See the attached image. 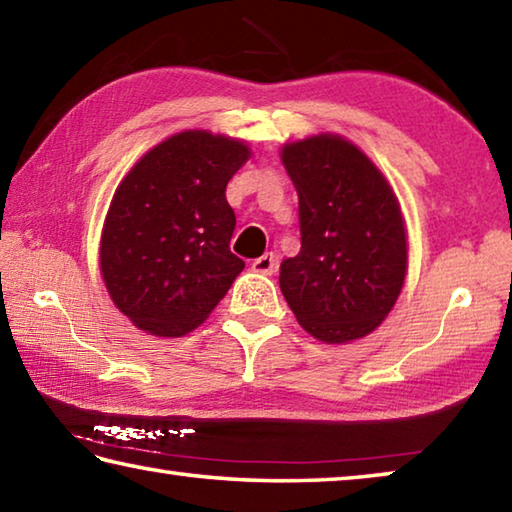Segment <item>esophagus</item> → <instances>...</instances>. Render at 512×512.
I'll return each mask as SVG.
<instances>
[{"label":"esophagus","instance_id":"34e87169","mask_svg":"<svg viewBox=\"0 0 512 512\" xmlns=\"http://www.w3.org/2000/svg\"><path fill=\"white\" fill-rule=\"evenodd\" d=\"M275 266H277V259L273 253H264L262 257L253 259V264H250V268H253L255 273H262V275H273Z\"/></svg>","mask_w":512,"mask_h":512}]
</instances>
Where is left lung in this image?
Masks as SVG:
<instances>
[{
    "mask_svg": "<svg viewBox=\"0 0 512 512\" xmlns=\"http://www.w3.org/2000/svg\"><path fill=\"white\" fill-rule=\"evenodd\" d=\"M282 162L300 219V253L280 266L284 298L318 341L368 336L404 284L400 203L368 155L339 135L284 144Z\"/></svg>",
    "mask_w": 512,
    "mask_h": 512,
    "instance_id": "obj_1",
    "label": "left lung"
}]
</instances>
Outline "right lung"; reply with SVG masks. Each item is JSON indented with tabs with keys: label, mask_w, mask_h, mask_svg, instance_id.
Listing matches in <instances>:
<instances>
[{
	"label": "right lung",
	"mask_w": 512,
	"mask_h": 512,
	"mask_svg": "<svg viewBox=\"0 0 512 512\" xmlns=\"http://www.w3.org/2000/svg\"><path fill=\"white\" fill-rule=\"evenodd\" d=\"M250 158L239 140L185 131L144 155L121 180L101 235V275L121 314L155 336L192 332L244 259L230 253V178Z\"/></svg>",
	"instance_id": "right-lung-1"
}]
</instances>
